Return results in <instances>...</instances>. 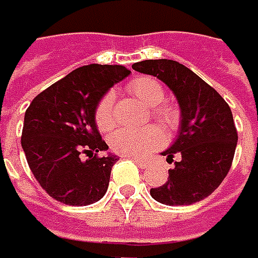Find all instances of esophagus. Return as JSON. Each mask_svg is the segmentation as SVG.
<instances>
[{"mask_svg": "<svg viewBox=\"0 0 258 258\" xmlns=\"http://www.w3.org/2000/svg\"><path fill=\"white\" fill-rule=\"evenodd\" d=\"M132 160L138 164L141 169H147V167H148V163H147V161H144V160H138V158H132Z\"/></svg>", "mask_w": 258, "mask_h": 258, "instance_id": "34e87169", "label": "esophagus"}]
</instances>
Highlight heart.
<instances>
[{
    "instance_id": "1",
    "label": "heart",
    "mask_w": 258,
    "mask_h": 258,
    "mask_svg": "<svg viewBox=\"0 0 258 258\" xmlns=\"http://www.w3.org/2000/svg\"><path fill=\"white\" fill-rule=\"evenodd\" d=\"M129 92L144 102L147 107L153 108L154 119L166 127H172L176 123V111L170 107L163 105L166 92L163 85L148 76H141L129 83ZM114 95L113 92H107L101 97L95 107V123L98 129L107 132L114 127L116 117L113 113ZM163 144V135L156 127H145V129H120L111 135L110 145L113 151L120 156L142 158L151 151H154Z\"/></svg>"
}]
</instances>
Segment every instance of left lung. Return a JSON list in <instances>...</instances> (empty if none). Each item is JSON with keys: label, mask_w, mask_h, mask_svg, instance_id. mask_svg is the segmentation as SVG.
Masks as SVG:
<instances>
[{"label": "left lung", "mask_w": 258, "mask_h": 258, "mask_svg": "<svg viewBox=\"0 0 258 258\" xmlns=\"http://www.w3.org/2000/svg\"><path fill=\"white\" fill-rule=\"evenodd\" d=\"M164 82L180 108L173 144L161 153L167 163L179 156L167 182L151 188V197L167 206H191L214 192L232 166L238 134L228 102L186 66L173 60H145L132 66Z\"/></svg>", "instance_id": "1"}]
</instances>
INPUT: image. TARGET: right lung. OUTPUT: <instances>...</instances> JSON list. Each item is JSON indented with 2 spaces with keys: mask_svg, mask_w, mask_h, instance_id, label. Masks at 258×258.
<instances>
[{
  "mask_svg": "<svg viewBox=\"0 0 258 258\" xmlns=\"http://www.w3.org/2000/svg\"><path fill=\"white\" fill-rule=\"evenodd\" d=\"M129 75L124 66H83L30 102L22 148L35 179L54 200L89 206L105 195L119 157L97 156L108 145L101 139L94 113L102 95ZM81 154L88 158L82 160Z\"/></svg>",
  "mask_w": 258,
  "mask_h": 258,
  "instance_id": "add662e5",
  "label": "right lung"
}]
</instances>
